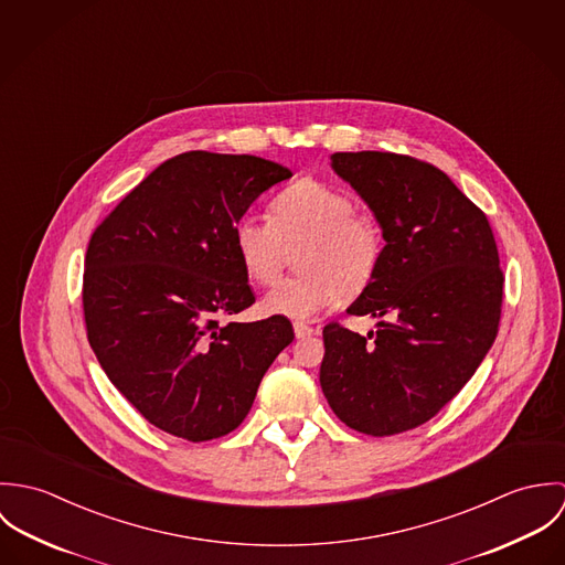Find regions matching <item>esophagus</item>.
Instances as JSON below:
<instances>
[{"mask_svg":"<svg viewBox=\"0 0 565 565\" xmlns=\"http://www.w3.org/2000/svg\"><path fill=\"white\" fill-rule=\"evenodd\" d=\"M294 332H296V337H298V339H305V337H311V334H316L318 330H316L313 326H309V323L296 322L294 323Z\"/></svg>","mask_w":565,"mask_h":565,"instance_id":"1","label":"esophagus"}]
</instances>
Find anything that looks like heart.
Here are the masks:
<instances>
[{
  "label": "heart",
  "instance_id": "1",
  "mask_svg": "<svg viewBox=\"0 0 565 565\" xmlns=\"http://www.w3.org/2000/svg\"><path fill=\"white\" fill-rule=\"evenodd\" d=\"M271 220L243 215L233 243L243 271L258 285L274 282L289 249H300L298 278L276 282L263 298L267 316L309 320L341 302L345 291L365 289L385 252L381 222L354 211L352 198L318 180H300L280 191L269 209Z\"/></svg>",
  "mask_w": 565,
  "mask_h": 565
}]
</instances>
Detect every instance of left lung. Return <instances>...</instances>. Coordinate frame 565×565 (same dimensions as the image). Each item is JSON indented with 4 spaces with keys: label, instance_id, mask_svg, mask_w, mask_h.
Here are the masks:
<instances>
[{
    "label": "left lung",
    "instance_id": "8db88e82",
    "mask_svg": "<svg viewBox=\"0 0 565 565\" xmlns=\"http://www.w3.org/2000/svg\"><path fill=\"white\" fill-rule=\"evenodd\" d=\"M330 167L381 222L385 252L348 307L379 330L328 323L320 383L345 426L387 437L428 422L475 376L504 276L483 211L441 169L392 152H334Z\"/></svg>",
    "mask_w": 565,
    "mask_h": 565
}]
</instances>
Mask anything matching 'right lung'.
<instances>
[{
	"mask_svg": "<svg viewBox=\"0 0 565 565\" xmlns=\"http://www.w3.org/2000/svg\"><path fill=\"white\" fill-rule=\"evenodd\" d=\"M291 169L249 154L184 152L159 164L95 228L84 260L88 343L150 424L186 441L235 430L260 379L294 341L254 305L233 228Z\"/></svg>",
	"mask_w": 565,
	"mask_h": 565,
	"instance_id": "obj_1",
	"label": "right lung"
}]
</instances>
